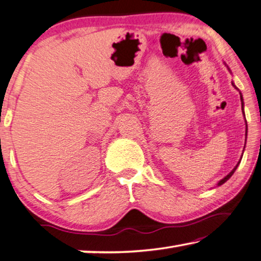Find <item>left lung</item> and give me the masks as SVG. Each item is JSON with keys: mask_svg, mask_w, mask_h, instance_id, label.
I'll use <instances>...</instances> for the list:
<instances>
[{"mask_svg": "<svg viewBox=\"0 0 261 261\" xmlns=\"http://www.w3.org/2000/svg\"><path fill=\"white\" fill-rule=\"evenodd\" d=\"M227 68H228V67H227ZM228 70H229V68H228ZM232 85L234 86V84H232ZM234 87H236V86H234ZM236 88H237V87H236ZM237 89H238V88H237ZM238 90H239V89H238ZM239 93H240V92H239ZM240 100H241V107H243V114H244V116H245V113H244V99H243V94H241V93H240ZM245 123H246V132H245V135H246V137H247V122H246V119H245ZM245 145H246V140H245ZM244 149H245V147H244ZM243 154H244V150H243ZM241 158H243V155H241ZM241 158H240V160L238 161V164L236 165V167H234V168L232 169V171L229 172L228 174L226 175L225 177H222V179H221L220 181H218L217 186H221L222 184H225L226 181H227V180L229 179V177H231V176L233 175V173L236 172V169L238 168V166H239V164H240V161H241Z\"/></svg>", "mask_w": 261, "mask_h": 261, "instance_id": "obj_1", "label": "left lung"}]
</instances>
